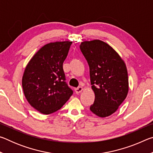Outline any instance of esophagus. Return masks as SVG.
<instances>
[{"label": "esophagus", "mask_w": 153, "mask_h": 153, "mask_svg": "<svg viewBox=\"0 0 153 153\" xmlns=\"http://www.w3.org/2000/svg\"><path fill=\"white\" fill-rule=\"evenodd\" d=\"M75 91H76V94H79V93H81L83 91V88L79 86L78 88H77L75 89Z\"/></svg>", "instance_id": "34e87169"}]
</instances>
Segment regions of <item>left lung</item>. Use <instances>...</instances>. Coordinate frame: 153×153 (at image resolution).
I'll return each mask as SVG.
<instances>
[{"label":"left lung","mask_w":153,"mask_h":153,"mask_svg":"<svg viewBox=\"0 0 153 153\" xmlns=\"http://www.w3.org/2000/svg\"><path fill=\"white\" fill-rule=\"evenodd\" d=\"M79 48L88 63L92 89L95 94L90 109L98 117H108L117 110L128 95L126 64L117 52L103 41H84Z\"/></svg>","instance_id":"left-lung-1"}]
</instances>
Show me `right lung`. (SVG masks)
Masks as SVG:
<instances>
[{
  "label": "right lung",
  "mask_w": 153,
  "mask_h": 153,
  "mask_svg": "<svg viewBox=\"0 0 153 153\" xmlns=\"http://www.w3.org/2000/svg\"><path fill=\"white\" fill-rule=\"evenodd\" d=\"M71 44L69 41L47 44L25 69L22 77L25 97L32 107L45 115L60 109L73 94L63 69Z\"/></svg>",
  "instance_id": "add662e5"
}]
</instances>
